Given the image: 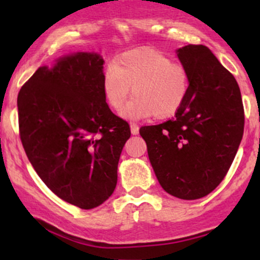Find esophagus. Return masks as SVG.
<instances>
[{
	"label": "esophagus",
	"mask_w": 260,
	"mask_h": 260,
	"mask_svg": "<svg viewBox=\"0 0 260 260\" xmlns=\"http://www.w3.org/2000/svg\"><path fill=\"white\" fill-rule=\"evenodd\" d=\"M131 132H132L133 136H137L139 133V126L136 123H131Z\"/></svg>",
	"instance_id": "34e87169"
}]
</instances>
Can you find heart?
Wrapping results in <instances>:
<instances>
[{
    "label": "heart",
    "instance_id": "1",
    "mask_svg": "<svg viewBox=\"0 0 260 260\" xmlns=\"http://www.w3.org/2000/svg\"><path fill=\"white\" fill-rule=\"evenodd\" d=\"M103 88L107 104L121 110L131 91L134 96L122 110L127 120H144L151 116H174L186 100L189 74L181 62L150 47L122 53L105 68Z\"/></svg>",
    "mask_w": 260,
    "mask_h": 260
}]
</instances>
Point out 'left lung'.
<instances>
[{
	"label": "left lung",
	"mask_w": 260,
	"mask_h": 260,
	"mask_svg": "<svg viewBox=\"0 0 260 260\" xmlns=\"http://www.w3.org/2000/svg\"><path fill=\"white\" fill-rule=\"evenodd\" d=\"M177 57L189 90L175 117L140 128L161 187L194 201L213 192L228 174L242 140L244 112L235 77L204 45H186Z\"/></svg>",
	"instance_id": "8db88e82"
}]
</instances>
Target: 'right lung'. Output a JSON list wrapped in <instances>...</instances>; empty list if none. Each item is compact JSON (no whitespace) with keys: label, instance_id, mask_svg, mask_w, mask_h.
<instances>
[{"label":"right lung","instance_id":"right-lung-1","mask_svg":"<svg viewBox=\"0 0 260 260\" xmlns=\"http://www.w3.org/2000/svg\"><path fill=\"white\" fill-rule=\"evenodd\" d=\"M98 52L64 55L39 67L18 94L19 132L39 177L80 209L103 204L117 184V166L131 137L110 110Z\"/></svg>","mask_w":260,"mask_h":260}]
</instances>
